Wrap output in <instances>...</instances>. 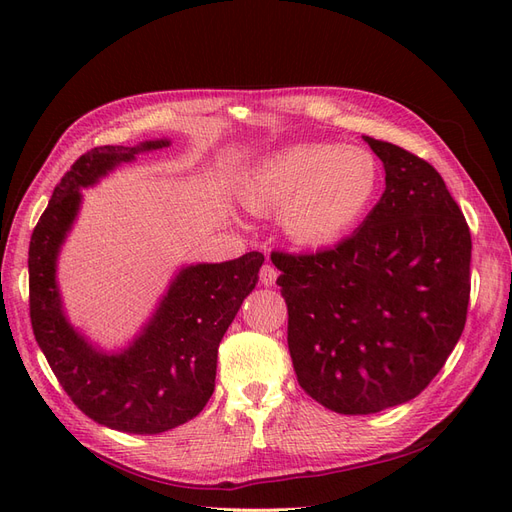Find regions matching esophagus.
<instances>
[{"mask_svg":"<svg viewBox=\"0 0 512 512\" xmlns=\"http://www.w3.org/2000/svg\"><path fill=\"white\" fill-rule=\"evenodd\" d=\"M277 269L273 267V265H262V269H260V282L265 284V286H273L275 284V280H277Z\"/></svg>","mask_w":512,"mask_h":512,"instance_id":"obj_1","label":"esophagus"}]
</instances>
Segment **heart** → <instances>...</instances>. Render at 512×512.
<instances>
[{"label": "heart", "mask_w": 512, "mask_h": 512, "mask_svg": "<svg viewBox=\"0 0 512 512\" xmlns=\"http://www.w3.org/2000/svg\"><path fill=\"white\" fill-rule=\"evenodd\" d=\"M378 185L380 168L369 151L299 143L256 162L241 183V200L254 213L284 211L292 243L329 247L365 218Z\"/></svg>", "instance_id": "1"}]
</instances>
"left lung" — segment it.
I'll return each mask as SVG.
<instances>
[{
    "label": "left lung",
    "mask_w": 512,
    "mask_h": 512,
    "mask_svg": "<svg viewBox=\"0 0 512 512\" xmlns=\"http://www.w3.org/2000/svg\"><path fill=\"white\" fill-rule=\"evenodd\" d=\"M382 160L384 194L354 235L316 254L273 252L301 389L339 414L414 399L466 327L470 228L440 173L363 136Z\"/></svg>",
    "instance_id": "obj_1"
}]
</instances>
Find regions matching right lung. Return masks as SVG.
<instances>
[{"instance_id":"right-lung-1","label":"right lung","mask_w":512,"mask_h":512,"mask_svg":"<svg viewBox=\"0 0 512 512\" xmlns=\"http://www.w3.org/2000/svg\"><path fill=\"white\" fill-rule=\"evenodd\" d=\"M168 145V138H158L87 151L57 183L29 243V314L40 350L79 410L126 433L175 429L207 406L218 346L265 262L260 252H247L226 262L183 265L141 331L117 350L100 348L68 320L57 260L79 218L83 190L138 153Z\"/></svg>"}]
</instances>
